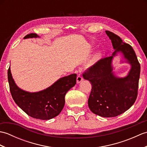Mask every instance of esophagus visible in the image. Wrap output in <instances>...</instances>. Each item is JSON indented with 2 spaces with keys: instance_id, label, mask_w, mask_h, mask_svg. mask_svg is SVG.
I'll list each match as a JSON object with an SVG mask.
<instances>
[{
  "instance_id": "obj_1",
  "label": "esophagus",
  "mask_w": 147,
  "mask_h": 147,
  "mask_svg": "<svg viewBox=\"0 0 147 147\" xmlns=\"http://www.w3.org/2000/svg\"><path fill=\"white\" fill-rule=\"evenodd\" d=\"M83 78L80 75H79V76H77V78H76V82H77V83H80L81 82H82L83 81Z\"/></svg>"
}]
</instances>
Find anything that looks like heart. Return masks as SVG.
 <instances>
[{"label":"heart","mask_w":147,"mask_h":147,"mask_svg":"<svg viewBox=\"0 0 147 147\" xmlns=\"http://www.w3.org/2000/svg\"><path fill=\"white\" fill-rule=\"evenodd\" d=\"M101 58V54L100 53H97V54H96L94 56H93V57L92 58L91 62H90V64H93L95 63L96 62H97L98 60H100Z\"/></svg>","instance_id":"1"}]
</instances>
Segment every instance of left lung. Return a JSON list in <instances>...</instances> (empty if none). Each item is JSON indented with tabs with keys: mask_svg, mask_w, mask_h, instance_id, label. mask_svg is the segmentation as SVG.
<instances>
[{
	"mask_svg": "<svg viewBox=\"0 0 147 147\" xmlns=\"http://www.w3.org/2000/svg\"><path fill=\"white\" fill-rule=\"evenodd\" d=\"M105 33L111 40L114 52L110 57L100 59L83 74L92 83L88 107L93 113L104 117H115L131 107L138 96L140 64L133 47L109 31ZM121 51L132 65L128 76L117 78L112 72L111 61Z\"/></svg>",
	"mask_w": 147,
	"mask_h": 147,
	"instance_id": "8db88e82",
	"label": "left lung"
}]
</instances>
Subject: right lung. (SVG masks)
<instances>
[{
  "label": "right lung",
  "instance_id": "1",
  "mask_svg": "<svg viewBox=\"0 0 147 147\" xmlns=\"http://www.w3.org/2000/svg\"><path fill=\"white\" fill-rule=\"evenodd\" d=\"M39 37L30 33L24 38ZM9 88L15 103L24 112L35 119L49 120L57 116L65 104V95L76 83V74L61 78L52 86L42 91L35 93L25 92L16 85L11 69L7 71Z\"/></svg>",
  "mask_w": 147,
  "mask_h": 147
}]
</instances>
